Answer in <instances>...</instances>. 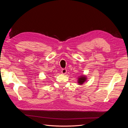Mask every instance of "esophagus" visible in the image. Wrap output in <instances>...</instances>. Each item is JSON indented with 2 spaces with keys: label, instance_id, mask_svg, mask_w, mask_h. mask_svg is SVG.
<instances>
[{
  "label": "esophagus",
  "instance_id": "1",
  "mask_svg": "<svg viewBox=\"0 0 128 128\" xmlns=\"http://www.w3.org/2000/svg\"><path fill=\"white\" fill-rule=\"evenodd\" d=\"M61 73L62 74H66L67 73V70L66 69H63L61 71Z\"/></svg>",
  "mask_w": 128,
  "mask_h": 128
}]
</instances>
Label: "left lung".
I'll list each match as a JSON object with an SVG mask.
<instances>
[{"label": "left lung", "mask_w": 128, "mask_h": 128, "mask_svg": "<svg viewBox=\"0 0 128 128\" xmlns=\"http://www.w3.org/2000/svg\"><path fill=\"white\" fill-rule=\"evenodd\" d=\"M87 80V76L84 75H82L77 77V83L78 85H82L85 82H86Z\"/></svg>", "instance_id": "1"}]
</instances>
